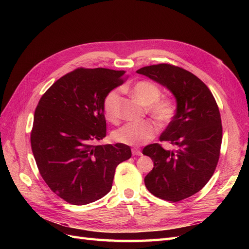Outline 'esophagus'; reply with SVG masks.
Here are the masks:
<instances>
[{"label": "esophagus", "instance_id": "34e87169", "mask_svg": "<svg viewBox=\"0 0 249 249\" xmlns=\"http://www.w3.org/2000/svg\"><path fill=\"white\" fill-rule=\"evenodd\" d=\"M132 155L133 156H141L142 153H141V150L139 148L134 147V148H132Z\"/></svg>", "mask_w": 249, "mask_h": 249}]
</instances>
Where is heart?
Segmentation results:
<instances>
[{
	"label": "heart",
	"mask_w": 249,
	"mask_h": 249,
	"mask_svg": "<svg viewBox=\"0 0 249 249\" xmlns=\"http://www.w3.org/2000/svg\"><path fill=\"white\" fill-rule=\"evenodd\" d=\"M134 96L147 106L148 114L161 125L170 124L177 114V104L170 97H161V88L156 83L142 80L135 83L131 88ZM119 90L114 88L105 95L103 111L105 116L112 123H117L119 118ZM159 127L153 120L141 123H130L119 127L113 134V138L119 143L127 145H141L154 139Z\"/></svg>",
	"instance_id": "1"
}]
</instances>
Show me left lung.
Instances as JSON below:
<instances>
[{"instance_id":"1","label":"left lung","mask_w":249,"mask_h":249,"mask_svg":"<svg viewBox=\"0 0 249 249\" xmlns=\"http://www.w3.org/2000/svg\"><path fill=\"white\" fill-rule=\"evenodd\" d=\"M137 72L166 86L177 99V114L160 137L175 149L153 143L142 154L154 161L144 178L147 190L161 199L180 201L200 191L216 169L222 141L219 108L205 83L182 67L160 63Z\"/></svg>"}]
</instances>
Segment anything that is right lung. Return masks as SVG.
I'll list each match as a JSON object with an SVG mask.
<instances>
[{
    "mask_svg": "<svg viewBox=\"0 0 249 249\" xmlns=\"http://www.w3.org/2000/svg\"><path fill=\"white\" fill-rule=\"evenodd\" d=\"M124 71L79 67L57 80L35 109L31 147L50 189L71 205L105 196L115 168L129 160L123 143L96 145L106 136L103 100L124 82Z\"/></svg>",
    "mask_w": 249,
    "mask_h": 249,
    "instance_id": "obj_1",
    "label": "right lung"
}]
</instances>
